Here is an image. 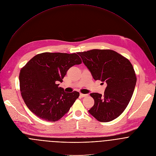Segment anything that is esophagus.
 I'll return each mask as SVG.
<instances>
[{"label":"esophagus","mask_w":156,"mask_h":156,"mask_svg":"<svg viewBox=\"0 0 156 156\" xmlns=\"http://www.w3.org/2000/svg\"><path fill=\"white\" fill-rule=\"evenodd\" d=\"M87 96H88V94H82V93H80V96L82 97V98L87 97Z\"/></svg>","instance_id":"esophagus-1"}]
</instances>
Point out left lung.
Listing matches in <instances>:
<instances>
[{
    "mask_svg": "<svg viewBox=\"0 0 156 156\" xmlns=\"http://www.w3.org/2000/svg\"><path fill=\"white\" fill-rule=\"evenodd\" d=\"M77 54L93 79L107 84L104 96L90 94L94 104L89 113L101 122L115 119L127 107L135 89L136 77L132 65L113 50L92 49Z\"/></svg>",
    "mask_w": 156,
    "mask_h": 156,
    "instance_id": "8db88e82",
    "label": "left lung"
}]
</instances>
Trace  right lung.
Returning <instances> with one entry per match:
<instances>
[{
  "instance_id": "add662e5",
  "label": "right lung",
  "mask_w": 156,
  "mask_h": 156,
  "mask_svg": "<svg viewBox=\"0 0 156 156\" xmlns=\"http://www.w3.org/2000/svg\"><path fill=\"white\" fill-rule=\"evenodd\" d=\"M82 60L76 54L44 52L37 54L21 68L20 73L22 98L36 116L54 122L70 109L79 93H66L58 87L67 71Z\"/></svg>"
}]
</instances>
